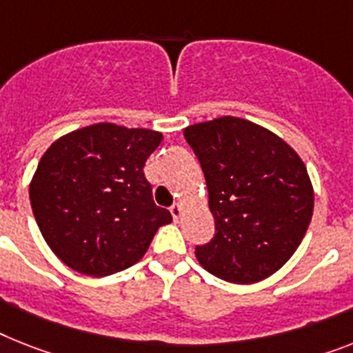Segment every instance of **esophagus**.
Returning <instances> with one entry per match:
<instances>
[{"label":"esophagus","instance_id":"obj_1","mask_svg":"<svg viewBox=\"0 0 353 353\" xmlns=\"http://www.w3.org/2000/svg\"><path fill=\"white\" fill-rule=\"evenodd\" d=\"M182 212H183L182 203H174L173 208H171V214H173L174 222H179L180 218H182Z\"/></svg>","mask_w":353,"mask_h":353}]
</instances>
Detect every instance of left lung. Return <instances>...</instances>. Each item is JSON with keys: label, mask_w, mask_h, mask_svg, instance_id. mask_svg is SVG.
Wrapping results in <instances>:
<instances>
[{"label": "left lung", "mask_w": 353, "mask_h": 353, "mask_svg": "<svg viewBox=\"0 0 353 353\" xmlns=\"http://www.w3.org/2000/svg\"><path fill=\"white\" fill-rule=\"evenodd\" d=\"M205 174L214 236L194 254L229 283L274 274L301 243L314 211V189L296 151L267 128L240 117L183 130Z\"/></svg>", "instance_id": "obj_1"}]
</instances>
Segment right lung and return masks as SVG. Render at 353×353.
I'll return each instance as SVG.
<instances>
[{
	"instance_id": "add662e5",
	"label": "right lung",
	"mask_w": 353,
	"mask_h": 353,
	"mask_svg": "<svg viewBox=\"0 0 353 353\" xmlns=\"http://www.w3.org/2000/svg\"><path fill=\"white\" fill-rule=\"evenodd\" d=\"M162 133L99 122L59 137L41 157L30 203L54 254L86 276L128 269L171 212L153 202L144 176Z\"/></svg>"
}]
</instances>
